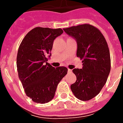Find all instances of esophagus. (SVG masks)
Returning <instances> with one entry per match:
<instances>
[{
    "instance_id": "34e87169",
    "label": "esophagus",
    "mask_w": 123,
    "mask_h": 123,
    "mask_svg": "<svg viewBox=\"0 0 123 123\" xmlns=\"http://www.w3.org/2000/svg\"><path fill=\"white\" fill-rule=\"evenodd\" d=\"M68 73H72V70L71 69H69V68H68Z\"/></svg>"
}]
</instances>
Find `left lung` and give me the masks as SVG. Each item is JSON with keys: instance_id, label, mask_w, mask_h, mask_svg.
Masks as SVG:
<instances>
[{"instance_id": "1", "label": "left lung", "mask_w": 123, "mask_h": 123, "mask_svg": "<svg viewBox=\"0 0 123 123\" xmlns=\"http://www.w3.org/2000/svg\"><path fill=\"white\" fill-rule=\"evenodd\" d=\"M63 30L76 40V55L83 60L82 68L72 70L76 81L70 86V89L78 99L90 100L100 92L111 70L107 43L100 31L90 24L72 26Z\"/></svg>"}]
</instances>
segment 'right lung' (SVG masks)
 I'll list each match as a JSON object with an SVG mask.
<instances>
[{"instance_id": "right-lung-1", "label": "right lung", "mask_w": 123, "mask_h": 123, "mask_svg": "<svg viewBox=\"0 0 123 123\" xmlns=\"http://www.w3.org/2000/svg\"><path fill=\"white\" fill-rule=\"evenodd\" d=\"M62 33L61 28L37 27L27 33L19 47L18 76L27 96L35 103L52 100L58 84L67 74L66 67L55 68L47 62L54 40Z\"/></svg>"}]
</instances>
